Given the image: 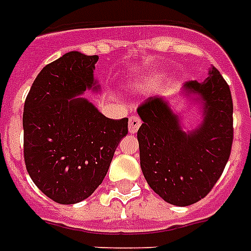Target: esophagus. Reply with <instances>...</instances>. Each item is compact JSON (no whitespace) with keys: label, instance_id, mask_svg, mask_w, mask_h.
<instances>
[{"label":"esophagus","instance_id":"34e87169","mask_svg":"<svg viewBox=\"0 0 251 251\" xmlns=\"http://www.w3.org/2000/svg\"><path fill=\"white\" fill-rule=\"evenodd\" d=\"M141 125H142V121L139 120V117H137V116H131V117L129 118V133L130 134L137 133L138 129L141 127Z\"/></svg>","mask_w":251,"mask_h":251}]
</instances>
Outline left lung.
<instances>
[{
    "instance_id": "1",
    "label": "left lung",
    "mask_w": 251,
    "mask_h": 251,
    "mask_svg": "<svg viewBox=\"0 0 251 251\" xmlns=\"http://www.w3.org/2000/svg\"><path fill=\"white\" fill-rule=\"evenodd\" d=\"M178 96L197 109V126L187 127L171 99L155 96L138 108L143 124L137 137L150 187L167 203L185 207L204 198L224 171L233 141V102L212 65L206 79L183 83Z\"/></svg>"
}]
</instances>
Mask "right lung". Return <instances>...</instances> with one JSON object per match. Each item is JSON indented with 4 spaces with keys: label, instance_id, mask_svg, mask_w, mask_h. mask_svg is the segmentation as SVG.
Returning a JSON list of instances; mask_svg holds the SVG:
<instances>
[{
    "label": "right lung",
    "instance_id": "right-lung-1",
    "mask_svg": "<svg viewBox=\"0 0 251 251\" xmlns=\"http://www.w3.org/2000/svg\"><path fill=\"white\" fill-rule=\"evenodd\" d=\"M99 56L72 50L43 68L23 109V151L33 183L61 204L82 202L109 169L127 134V118L105 117L82 98L100 92L94 76Z\"/></svg>",
    "mask_w": 251,
    "mask_h": 251
}]
</instances>
